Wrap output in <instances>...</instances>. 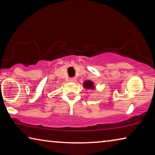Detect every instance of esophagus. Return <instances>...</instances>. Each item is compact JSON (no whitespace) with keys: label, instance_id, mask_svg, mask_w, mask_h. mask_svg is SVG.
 I'll return each instance as SVG.
<instances>
[{"label":"esophagus","instance_id":"34e87169","mask_svg":"<svg viewBox=\"0 0 155 155\" xmlns=\"http://www.w3.org/2000/svg\"><path fill=\"white\" fill-rule=\"evenodd\" d=\"M76 81H77V78H76L75 77H72V78H70V82L74 83V82H76Z\"/></svg>","mask_w":155,"mask_h":155}]
</instances>
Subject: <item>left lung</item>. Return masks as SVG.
Instances as JSON below:
<instances>
[{"label":"left lung","instance_id":"8db88e82","mask_svg":"<svg viewBox=\"0 0 155 155\" xmlns=\"http://www.w3.org/2000/svg\"><path fill=\"white\" fill-rule=\"evenodd\" d=\"M84 87L87 89H91V90H94V83L91 81H85L83 83Z\"/></svg>","mask_w":155,"mask_h":155}]
</instances>
